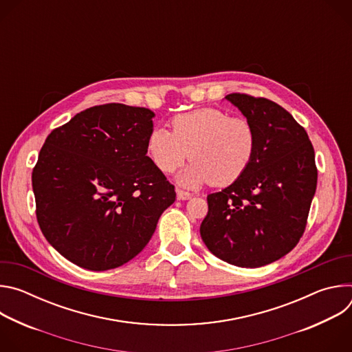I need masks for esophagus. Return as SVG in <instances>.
Here are the masks:
<instances>
[{
	"mask_svg": "<svg viewBox=\"0 0 352 352\" xmlns=\"http://www.w3.org/2000/svg\"><path fill=\"white\" fill-rule=\"evenodd\" d=\"M190 197H192V193L185 192V190H182V189H177V199H178V200H188V199H190Z\"/></svg>",
	"mask_w": 352,
	"mask_h": 352,
	"instance_id": "esophagus-1",
	"label": "esophagus"
}]
</instances>
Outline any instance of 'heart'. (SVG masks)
I'll return each mask as SVG.
<instances>
[{
	"instance_id": "b5f03b06",
	"label": "heart",
	"mask_w": 352,
	"mask_h": 352,
	"mask_svg": "<svg viewBox=\"0 0 352 352\" xmlns=\"http://www.w3.org/2000/svg\"><path fill=\"white\" fill-rule=\"evenodd\" d=\"M173 133L155 126L146 139V153L164 174L174 173L190 157L178 182L195 188L212 182L227 186L238 181L252 163L256 133L246 118L228 117L217 109H199L170 121Z\"/></svg>"
}]
</instances>
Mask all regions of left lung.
Masks as SVG:
<instances>
[{"label": "left lung", "instance_id": "8db88e82", "mask_svg": "<svg viewBox=\"0 0 352 352\" xmlns=\"http://www.w3.org/2000/svg\"><path fill=\"white\" fill-rule=\"evenodd\" d=\"M226 100L252 124L256 152L245 174L208 196L200 236L219 259L261 267L285 256L302 236L318 184L307 131L272 100L232 93Z\"/></svg>", "mask_w": 352, "mask_h": 352}]
</instances>
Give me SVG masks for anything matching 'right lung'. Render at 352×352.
<instances>
[{
  "label": "right lung",
  "mask_w": 352,
  "mask_h": 352,
  "mask_svg": "<svg viewBox=\"0 0 352 352\" xmlns=\"http://www.w3.org/2000/svg\"><path fill=\"white\" fill-rule=\"evenodd\" d=\"M155 113L125 104L87 109L50 133L32 174L40 230L57 252L93 272L133 259L175 200L146 156Z\"/></svg>",
  "instance_id": "right-lung-1"
}]
</instances>
